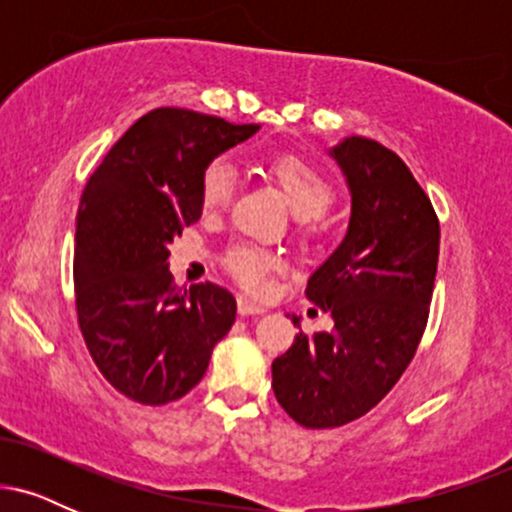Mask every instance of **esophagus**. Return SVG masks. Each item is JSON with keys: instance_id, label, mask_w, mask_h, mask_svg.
Returning <instances> with one entry per match:
<instances>
[{"instance_id": "1", "label": "esophagus", "mask_w": 512, "mask_h": 512, "mask_svg": "<svg viewBox=\"0 0 512 512\" xmlns=\"http://www.w3.org/2000/svg\"><path fill=\"white\" fill-rule=\"evenodd\" d=\"M262 313H264V308H260V305L252 303L250 298L238 296V315L248 317V315H262Z\"/></svg>"}]
</instances>
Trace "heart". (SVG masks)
<instances>
[{"mask_svg": "<svg viewBox=\"0 0 512 512\" xmlns=\"http://www.w3.org/2000/svg\"><path fill=\"white\" fill-rule=\"evenodd\" d=\"M269 175L279 185L281 195L289 204L293 216L317 223L320 216L334 204L332 180L315 163L298 154H279L267 163ZM236 190V173L226 158H214L199 175V199L204 211H221L231 204ZM228 274L248 291L260 293L267 286L269 274L279 269V257L257 245H233L223 257Z\"/></svg>", "mask_w": 512, "mask_h": 512, "instance_id": "b5f03b06", "label": "heart"}]
</instances>
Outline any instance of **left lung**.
Wrapping results in <instances>:
<instances>
[{
  "mask_svg": "<svg viewBox=\"0 0 512 512\" xmlns=\"http://www.w3.org/2000/svg\"><path fill=\"white\" fill-rule=\"evenodd\" d=\"M332 156L349 180L351 221L305 296L334 327L296 334L272 363L276 399L305 428L351 424L395 387L424 337L438 269L436 209L407 163L363 137Z\"/></svg>",
  "mask_w": 512,
  "mask_h": 512,
  "instance_id": "8db88e82",
  "label": "left lung"
}]
</instances>
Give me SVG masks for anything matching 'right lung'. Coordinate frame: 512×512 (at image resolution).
<instances>
[{
	"instance_id": "1",
	"label": "right lung",
	"mask_w": 512,
	"mask_h": 512,
	"mask_svg": "<svg viewBox=\"0 0 512 512\" xmlns=\"http://www.w3.org/2000/svg\"><path fill=\"white\" fill-rule=\"evenodd\" d=\"M257 129L156 108L117 139L81 192L76 320L103 378L134 402L158 407L185 397L236 322V298L223 286H175L168 243L202 216L204 166Z\"/></svg>"
}]
</instances>
